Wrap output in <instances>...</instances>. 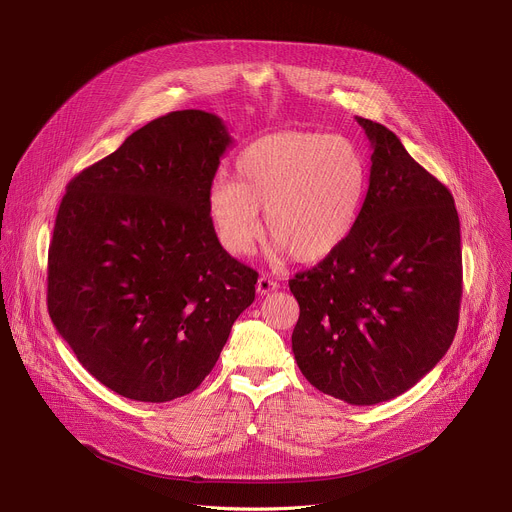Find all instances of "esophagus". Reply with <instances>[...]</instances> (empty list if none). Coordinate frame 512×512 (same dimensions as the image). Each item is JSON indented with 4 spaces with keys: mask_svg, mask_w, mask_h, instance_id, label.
Instances as JSON below:
<instances>
[{
    "mask_svg": "<svg viewBox=\"0 0 512 512\" xmlns=\"http://www.w3.org/2000/svg\"><path fill=\"white\" fill-rule=\"evenodd\" d=\"M277 289V281H273L269 275H261L257 279V294L259 296H267L269 291H275Z\"/></svg>",
    "mask_w": 512,
    "mask_h": 512,
    "instance_id": "esophagus-1",
    "label": "esophagus"
}]
</instances>
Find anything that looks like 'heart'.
Instances as JSON below:
<instances>
[{
  "mask_svg": "<svg viewBox=\"0 0 512 512\" xmlns=\"http://www.w3.org/2000/svg\"><path fill=\"white\" fill-rule=\"evenodd\" d=\"M237 182L221 174L206 192L212 231L231 255H249L265 233L277 255L316 263L354 231L367 198L369 164L344 135L287 129L267 133L239 154Z\"/></svg>",
  "mask_w": 512,
  "mask_h": 512,
  "instance_id": "1",
  "label": "heart"
}]
</instances>
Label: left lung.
<instances>
[{"instance_id": "left-lung-1", "label": "left lung", "mask_w": 512, "mask_h": 512, "mask_svg": "<svg viewBox=\"0 0 512 512\" xmlns=\"http://www.w3.org/2000/svg\"><path fill=\"white\" fill-rule=\"evenodd\" d=\"M373 156L346 243L289 279L302 375L350 405L395 399L448 352L460 318V218L450 190L381 123L356 117Z\"/></svg>"}]
</instances>
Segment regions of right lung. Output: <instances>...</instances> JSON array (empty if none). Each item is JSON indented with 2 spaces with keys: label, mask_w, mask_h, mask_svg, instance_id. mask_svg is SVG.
Wrapping results in <instances>:
<instances>
[{
  "label": "right lung",
  "mask_w": 512,
  "mask_h": 512,
  "mask_svg": "<svg viewBox=\"0 0 512 512\" xmlns=\"http://www.w3.org/2000/svg\"><path fill=\"white\" fill-rule=\"evenodd\" d=\"M233 143L221 117L174 111L66 186L48 249V312L121 397L166 403L212 371L257 271L218 243L206 192Z\"/></svg>",
  "instance_id": "1"
}]
</instances>
